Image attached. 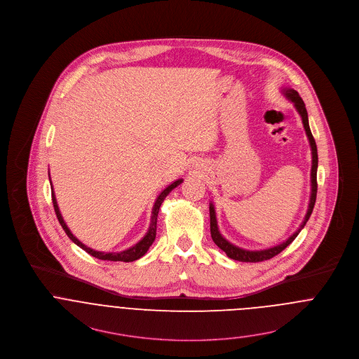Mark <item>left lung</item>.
Here are the masks:
<instances>
[{"label":"left lung","mask_w":359,"mask_h":359,"mask_svg":"<svg viewBox=\"0 0 359 359\" xmlns=\"http://www.w3.org/2000/svg\"><path fill=\"white\" fill-rule=\"evenodd\" d=\"M283 95L288 100H291L294 102V108L296 111L299 112V115L302 116V122H303V126H304V130L307 134V138H309V142H310V148H311V195H310V201H309V208H307V214L302 222V225L299 226V229L294 231V234L287 238L284 243L278 244V245H274L271 248H266V250H259V251H250V250H243L231 243H229L228 240L221 234L219 229H218V222H217V215H215V208H214V204L210 203V229H211V237L214 240V243L228 255L229 258L234 259V261L240 262H263L267 261V259H271L273 257L278 255L281 251H284L294 238L296 236L300 233V230L304 228L306 222L309 221L311 212H313V208H314V204H316V198H317V167H318V154H317V145H316V140L311 134L310 130V126H309V116H307V109H306V105L303 102L302 97L299 96V93L291 89V88H285L283 89Z\"/></svg>","instance_id":"left-lung-1"}]
</instances>
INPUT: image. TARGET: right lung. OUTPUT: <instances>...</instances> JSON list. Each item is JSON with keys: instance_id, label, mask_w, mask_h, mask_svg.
Here are the masks:
<instances>
[{"instance_id": "add662e5", "label": "right lung", "mask_w": 359, "mask_h": 359, "mask_svg": "<svg viewBox=\"0 0 359 359\" xmlns=\"http://www.w3.org/2000/svg\"><path fill=\"white\" fill-rule=\"evenodd\" d=\"M50 180V178H49ZM184 180L180 178L177 181H174L171 185H168L164 191H162V194L158 196L155 204H154V208H152V217H151V225L149 229L147 231V234L130 248L122 251V252H101V251H96V250H92L89 247H86L83 243H81L72 233L71 230L67 228L65 225V219L60 214V210H59V205H57V201H56V197H55V192H53V187H52V201H53V207H55V212H56V217L62 225V228L65 229V234L69 237V240H72L78 247H81L83 251H86L88 254H90L92 257L101 259V261H112V262H133L140 259L141 257H144L147 254V251L149 250V247L152 245V243L155 241V237H156V224H158V214H159V208L163 203L165 196L168 195L174 188H177Z\"/></svg>"}]
</instances>
